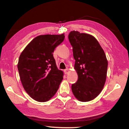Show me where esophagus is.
Segmentation results:
<instances>
[{
    "mask_svg": "<svg viewBox=\"0 0 129 129\" xmlns=\"http://www.w3.org/2000/svg\"><path fill=\"white\" fill-rule=\"evenodd\" d=\"M64 72V73L65 74V75H68V74L69 73V70L68 69H65Z\"/></svg>",
    "mask_w": 129,
    "mask_h": 129,
    "instance_id": "esophagus-1",
    "label": "esophagus"
}]
</instances>
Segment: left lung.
<instances>
[{"label": "left lung", "instance_id": "obj_1", "mask_svg": "<svg viewBox=\"0 0 129 129\" xmlns=\"http://www.w3.org/2000/svg\"><path fill=\"white\" fill-rule=\"evenodd\" d=\"M68 39L73 47L75 69L78 75L72 90L78 101H90L99 95L106 81L108 62L105 53L91 35L73 30Z\"/></svg>", "mask_w": 129, "mask_h": 129}]
</instances>
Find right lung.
Instances as JSON below:
<instances>
[{"label": "right lung", "mask_w": 129, "mask_h": 129, "mask_svg": "<svg viewBox=\"0 0 129 129\" xmlns=\"http://www.w3.org/2000/svg\"><path fill=\"white\" fill-rule=\"evenodd\" d=\"M64 38V34L38 36L20 54L17 64L20 81L35 101H48L59 88L64 74L57 67L53 53Z\"/></svg>", "instance_id": "right-lung-1"}]
</instances>
